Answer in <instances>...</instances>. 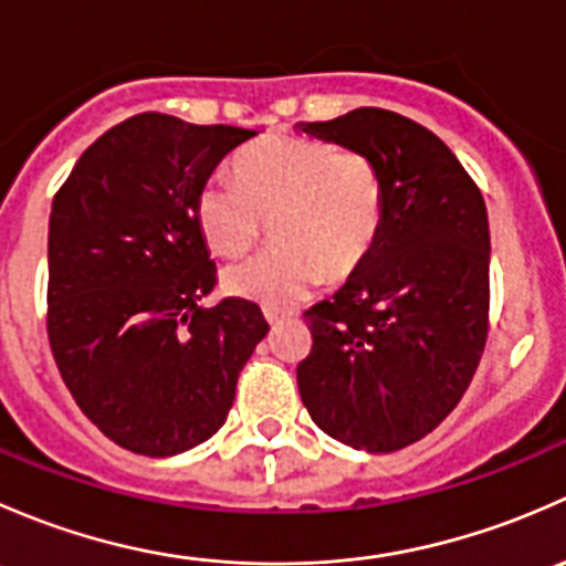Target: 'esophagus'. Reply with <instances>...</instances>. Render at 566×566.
Here are the masks:
<instances>
[{
	"mask_svg": "<svg viewBox=\"0 0 566 566\" xmlns=\"http://www.w3.org/2000/svg\"><path fill=\"white\" fill-rule=\"evenodd\" d=\"M262 315H265V319H268V323H271V325L282 323V319L290 317L287 312H279V310H262Z\"/></svg>",
	"mask_w": 566,
	"mask_h": 566,
	"instance_id": "obj_1",
	"label": "esophagus"
}]
</instances>
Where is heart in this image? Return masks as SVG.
<instances>
[{
	"instance_id": "b5f03b06",
	"label": "heart",
	"mask_w": 566,
	"mask_h": 566,
	"mask_svg": "<svg viewBox=\"0 0 566 566\" xmlns=\"http://www.w3.org/2000/svg\"><path fill=\"white\" fill-rule=\"evenodd\" d=\"M235 177L213 175L199 188L193 216L205 243L221 256H241L271 221L276 247L227 268L232 295L287 306L323 279H347L373 254L386 186L367 153L310 136H268L235 158Z\"/></svg>"
}]
</instances>
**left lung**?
Instances as JSON below:
<instances>
[{
  "instance_id": "1",
  "label": "left lung",
  "mask_w": 566,
  "mask_h": 566,
  "mask_svg": "<svg viewBox=\"0 0 566 566\" xmlns=\"http://www.w3.org/2000/svg\"><path fill=\"white\" fill-rule=\"evenodd\" d=\"M378 164L386 219L345 287L304 312L298 391L336 441L397 452L454 410L488 342L490 227L482 191L432 130L386 108L295 125Z\"/></svg>"
}]
</instances>
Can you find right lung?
Returning a JSON list of instances; mask_svg holds the SVG:
<instances>
[{
	"label": "right lung",
	"mask_w": 566,
	"mask_h": 566,
	"mask_svg": "<svg viewBox=\"0 0 566 566\" xmlns=\"http://www.w3.org/2000/svg\"><path fill=\"white\" fill-rule=\"evenodd\" d=\"M256 136L145 112L95 139L51 202L49 342L82 413L128 452L172 458L227 421L268 334L260 306L205 310L216 265L193 202Z\"/></svg>",
	"instance_id": "1"
}]
</instances>
